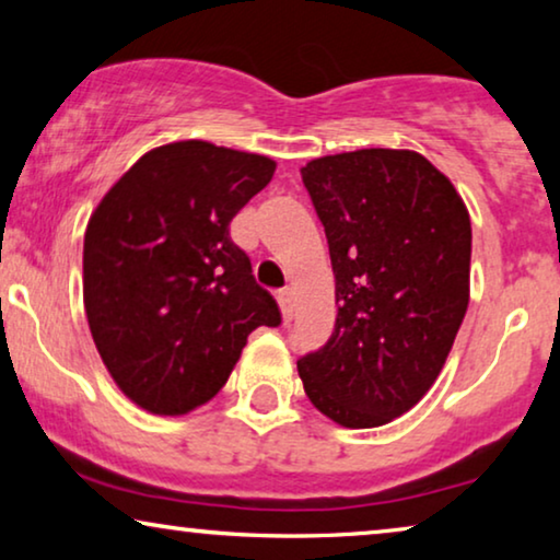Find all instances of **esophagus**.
Listing matches in <instances>:
<instances>
[{"label": "esophagus", "mask_w": 560, "mask_h": 560, "mask_svg": "<svg viewBox=\"0 0 560 560\" xmlns=\"http://www.w3.org/2000/svg\"><path fill=\"white\" fill-rule=\"evenodd\" d=\"M278 303H280V311H282V320H288L293 318V308H295V295H293V290L290 288H285V290H280L278 293Z\"/></svg>", "instance_id": "1"}]
</instances>
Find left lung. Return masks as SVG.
<instances>
[{
  "label": "left lung",
  "instance_id": "1",
  "mask_svg": "<svg viewBox=\"0 0 560 560\" xmlns=\"http://www.w3.org/2000/svg\"><path fill=\"white\" fill-rule=\"evenodd\" d=\"M301 175L328 240L339 313L298 374L334 423L385 425L420 402L454 347L469 305V211L412 150L316 158Z\"/></svg>",
  "mask_w": 560,
  "mask_h": 560
}]
</instances>
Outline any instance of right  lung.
Wrapping results in <instances>:
<instances>
[{"mask_svg":"<svg viewBox=\"0 0 560 560\" xmlns=\"http://www.w3.org/2000/svg\"><path fill=\"white\" fill-rule=\"evenodd\" d=\"M275 173L255 152L186 140L137 160L91 213L83 305L121 393L186 416L226 385L247 336L278 326L229 224Z\"/></svg>","mask_w":560,"mask_h":560,"instance_id":"1","label":"right lung"}]
</instances>
